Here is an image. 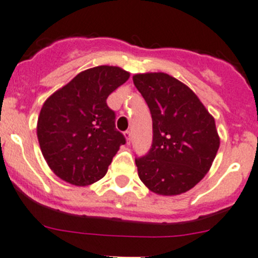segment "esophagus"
Here are the masks:
<instances>
[{
  "mask_svg": "<svg viewBox=\"0 0 258 258\" xmlns=\"http://www.w3.org/2000/svg\"><path fill=\"white\" fill-rule=\"evenodd\" d=\"M124 137H126V141H127V143H131V131H126L124 132Z\"/></svg>",
  "mask_w": 258,
  "mask_h": 258,
  "instance_id": "34e87169",
  "label": "esophagus"
}]
</instances>
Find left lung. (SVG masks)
<instances>
[{
	"instance_id": "left-lung-1",
	"label": "left lung",
	"mask_w": 258,
	"mask_h": 258,
	"mask_svg": "<svg viewBox=\"0 0 258 258\" xmlns=\"http://www.w3.org/2000/svg\"><path fill=\"white\" fill-rule=\"evenodd\" d=\"M134 84L150 107L153 123L151 150L136 158L138 177L159 195L190 190L218 153L215 120L193 90L165 73L136 74Z\"/></svg>"
}]
</instances>
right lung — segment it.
<instances>
[{"label": "right lung", "mask_w": 258, "mask_h": 258, "mask_svg": "<svg viewBox=\"0 0 258 258\" xmlns=\"http://www.w3.org/2000/svg\"><path fill=\"white\" fill-rule=\"evenodd\" d=\"M128 78L130 73L121 68L100 65L79 73L45 100L37 136L55 175L85 186L106 174L120 146L126 143L106 99Z\"/></svg>", "instance_id": "right-lung-1"}]
</instances>
